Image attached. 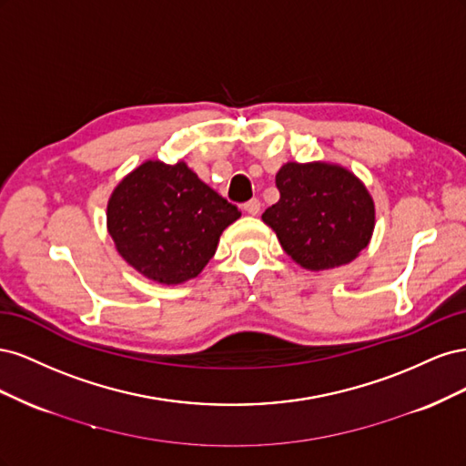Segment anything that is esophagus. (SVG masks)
<instances>
[{
    "label": "esophagus",
    "mask_w": 466,
    "mask_h": 466,
    "mask_svg": "<svg viewBox=\"0 0 466 466\" xmlns=\"http://www.w3.org/2000/svg\"><path fill=\"white\" fill-rule=\"evenodd\" d=\"M245 211H247V214H250V216H258V211H260V200H257V198L248 200V202L245 204Z\"/></svg>",
    "instance_id": "obj_1"
}]
</instances>
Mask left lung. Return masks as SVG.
Returning a JSON list of instances; mask_svg holds the SVG:
<instances>
[{
    "instance_id": "left-lung-1",
    "label": "left lung",
    "mask_w": 466,
    "mask_h": 466,
    "mask_svg": "<svg viewBox=\"0 0 466 466\" xmlns=\"http://www.w3.org/2000/svg\"><path fill=\"white\" fill-rule=\"evenodd\" d=\"M279 200L262 219L288 255L307 270H329L368 247L375 208L370 192L342 167L288 163L276 175Z\"/></svg>"
}]
</instances>
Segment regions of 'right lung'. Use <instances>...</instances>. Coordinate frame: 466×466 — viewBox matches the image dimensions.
<instances>
[{"instance_id": "1", "label": "right lung", "mask_w": 466, "mask_h": 466, "mask_svg": "<svg viewBox=\"0 0 466 466\" xmlns=\"http://www.w3.org/2000/svg\"><path fill=\"white\" fill-rule=\"evenodd\" d=\"M238 218V208L182 161L137 167L112 192L106 211L122 258L159 284L198 276L216 255L223 229Z\"/></svg>"}]
</instances>
